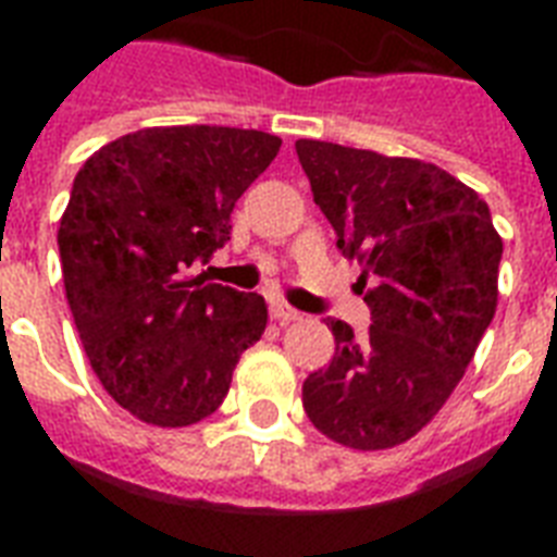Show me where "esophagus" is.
<instances>
[{
  "mask_svg": "<svg viewBox=\"0 0 557 557\" xmlns=\"http://www.w3.org/2000/svg\"><path fill=\"white\" fill-rule=\"evenodd\" d=\"M271 318L286 326V323L300 321L304 314L297 312V309H292V306H288V304H283V300H271Z\"/></svg>",
  "mask_w": 557,
  "mask_h": 557,
  "instance_id": "34e87169",
  "label": "esophagus"
}]
</instances>
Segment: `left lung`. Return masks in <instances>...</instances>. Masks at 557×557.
<instances>
[{
  "mask_svg": "<svg viewBox=\"0 0 557 557\" xmlns=\"http://www.w3.org/2000/svg\"><path fill=\"white\" fill-rule=\"evenodd\" d=\"M295 150L338 251L361 262L372 321L361 338L326 323L335 356L304 381V410L347 448H393L466 375L497 309L503 239L488 205L436 164L309 138Z\"/></svg>",
  "mask_w": 557,
  "mask_h": 557,
  "instance_id": "1",
  "label": "left lung"
}]
</instances>
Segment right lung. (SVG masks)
Listing matches in <instances>:
<instances>
[{
  "mask_svg": "<svg viewBox=\"0 0 557 557\" xmlns=\"http://www.w3.org/2000/svg\"><path fill=\"white\" fill-rule=\"evenodd\" d=\"M277 135L152 126L100 147L74 176L57 245L89 364L141 422L185 428L222 405L269 309L257 292L193 277L231 239L236 199Z\"/></svg>",
  "mask_w": 557,
  "mask_h": 557,
  "instance_id": "right-lung-1",
  "label": "right lung"
}]
</instances>
